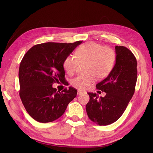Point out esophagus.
Returning <instances> with one entry per match:
<instances>
[{"mask_svg": "<svg viewBox=\"0 0 153 153\" xmlns=\"http://www.w3.org/2000/svg\"><path fill=\"white\" fill-rule=\"evenodd\" d=\"M85 93H86V92H83V91H80V90H78V92H77V94H78V95H80V94H85Z\"/></svg>", "mask_w": 153, "mask_h": 153, "instance_id": "34e87169", "label": "esophagus"}]
</instances>
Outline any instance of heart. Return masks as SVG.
<instances>
[{
    "label": "heart",
    "instance_id": "obj_1",
    "mask_svg": "<svg viewBox=\"0 0 153 153\" xmlns=\"http://www.w3.org/2000/svg\"><path fill=\"white\" fill-rule=\"evenodd\" d=\"M76 59L69 55L64 59L63 67L69 75L77 71L78 64L87 62L85 75H81L72 80V85L79 90H86L96 80L104 78L112 71L115 61L113 48L95 42L81 45L75 52Z\"/></svg>",
    "mask_w": 153,
    "mask_h": 153
}]
</instances>
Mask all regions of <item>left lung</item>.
Listing matches in <instances>:
<instances>
[{"mask_svg":"<svg viewBox=\"0 0 153 153\" xmlns=\"http://www.w3.org/2000/svg\"><path fill=\"white\" fill-rule=\"evenodd\" d=\"M115 64L109 75L96 84L106 92L105 97L88 92L86 105L88 117L100 126L112 124L121 117L135 92L137 62L133 53L123 46H115Z\"/></svg>","mask_w":153,"mask_h":153,"instance_id":"8db88e82","label":"left lung"}]
</instances>
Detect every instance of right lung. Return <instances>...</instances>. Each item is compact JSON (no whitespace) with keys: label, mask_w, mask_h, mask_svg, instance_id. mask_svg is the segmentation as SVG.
Listing matches in <instances>:
<instances>
[{"label":"right lung","mask_w":153,"mask_h":153,"mask_svg":"<svg viewBox=\"0 0 153 153\" xmlns=\"http://www.w3.org/2000/svg\"><path fill=\"white\" fill-rule=\"evenodd\" d=\"M82 43L36 45L23 57L18 73L19 94L27 112L36 121L46 123L57 119L76 97L75 88L69 87L61 92L52 85H66L63 62Z\"/></svg>","instance_id":"right-lung-1"}]
</instances>
